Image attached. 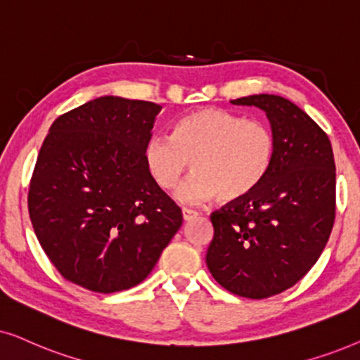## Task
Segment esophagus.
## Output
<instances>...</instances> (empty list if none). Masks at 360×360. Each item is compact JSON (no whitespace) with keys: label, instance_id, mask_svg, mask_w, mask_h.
<instances>
[{"label":"esophagus","instance_id":"1","mask_svg":"<svg viewBox=\"0 0 360 360\" xmlns=\"http://www.w3.org/2000/svg\"><path fill=\"white\" fill-rule=\"evenodd\" d=\"M199 212H195L193 209H188V207H183V219L188 222V220H193L194 217H198Z\"/></svg>","mask_w":360,"mask_h":360}]
</instances>
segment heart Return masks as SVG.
<instances>
[{
  "mask_svg": "<svg viewBox=\"0 0 360 360\" xmlns=\"http://www.w3.org/2000/svg\"><path fill=\"white\" fill-rule=\"evenodd\" d=\"M275 156L270 124L220 108L183 115L169 136H153L145 146L146 169L162 191L174 189L193 167L194 174L177 193L184 202L247 198L270 174Z\"/></svg>",
  "mask_w": 360,
  "mask_h": 360,
  "instance_id": "heart-1",
  "label": "heart"
}]
</instances>
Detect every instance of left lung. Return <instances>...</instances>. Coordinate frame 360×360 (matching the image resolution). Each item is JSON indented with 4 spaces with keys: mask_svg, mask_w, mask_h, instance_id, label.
I'll return each instance as SVG.
<instances>
[{
    "mask_svg": "<svg viewBox=\"0 0 360 360\" xmlns=\"http://www.w3.org/2000/svg\"><path fill=\"white\" fill-rule=\"evenodd\" d=\"M266 113L276 156L266 179L210 214L209 271L230 293L270 298L298 283L318 262L336 217V165L323 128L278 95L232 100Z\"/></svg>",
    "mask_w": 360,
    "mask_h": 360,
    "instance_id": "8db88e82",
    "label": "left lung"
}]
</instances>
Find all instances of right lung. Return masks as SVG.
Masks as SVG:
<instances>
[{"instance_id":"right-lung-1","label":"right lung","mask_w":360,"mask_h":360,"mask_svg":"<svg viewBox=\"0 0 360 360\" xmlns=\"http://www.w3.org/2000/svg\"><path fill=\"white\" fill-rule=\"evenodd\" d=\"M160 110L100 97L52 123L27 209L42 250L70 283L105 295L136 286L183 225L181 209L145 165Z\"/></svg>"}]
</instances>
